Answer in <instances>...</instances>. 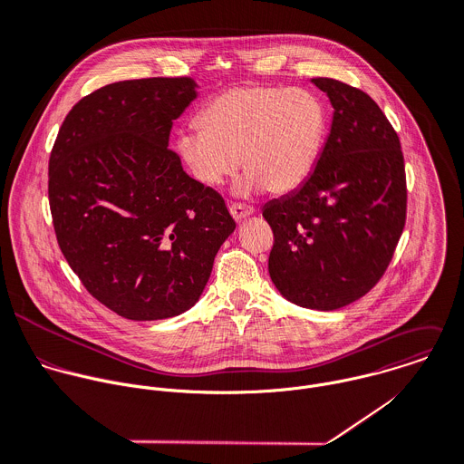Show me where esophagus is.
<instances>
[{
	"label": "esophagus",
	"instance_id": "esophagus-1",
	"mask_svg": "<svg viewBox=\"0 0 464 464\" xmlns=\"http://www.w3.org/2000/svg\"><path fill=\"white\" fill-rule=\"evenodd\" d=\"M229 213H231V217H233L237 222H240V220L251 217V215L255 213V209H253L251 206H246V204H231V206H229Z\"/></svg>",
	"mask_w": 464,
	"mask_h": 464
}]
</instances>
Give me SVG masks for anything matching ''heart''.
Instances as JSON below:
<instances>
[{
	"label": "heart",
	"instance_id": "heart-1",
	"mask_svg": "<svg viewBox=\"0 0 464 464\" xmlns=\"http://www.w3.org/2000/svg\"><path fill=\"white\" fill-rule=\"evenodd\" d=\"M200 128L184 130L177 153L191 175L217 188L238 169L247 173L237 193H289L313 171L327 130L322 101L304 88L237 86L198 113Z\"/></svg>",
	"mask_w": 464,
	"mask_h": 464
}]
</instances>
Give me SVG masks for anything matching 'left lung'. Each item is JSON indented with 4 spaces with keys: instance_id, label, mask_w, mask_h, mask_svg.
<instances>
[{
    "instance_id": "obj_1",
    "label": "left lung",
    "mask_w": 464,
    "mask_h": 464,
    "mask_svg": "<svg viewBox=\"0 0 464 464\" xmlns=\"http://www.w3.org/2000/svg\"><path fill=\"white\" fill-rule=\"evenodd\" d=\"M334 111L311 175L262 215L275 233L269 275L305 309L334 311L365 296L383 276L405 227L401 144L382 108L362 90L311 79Z\"/></svg>"
}]
</instances>
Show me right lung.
<instances>
[{"instance_id":"1","label":"right lung","mask_w":464,"mask_h":464,"mask_svg":"<svg viewBox=\"0 0 464 464\" xmlns=\"http://www.w3.org/2000/svg\"><path fill=\"white\" fill-rule=\"evenodd\" d=\"M197 95L189 77L106 84L68 111L50 153L57 244L86 291L128 320L191 309L237 227L224 198L168 150Z\"/></svg>"}]
</instances>
